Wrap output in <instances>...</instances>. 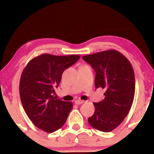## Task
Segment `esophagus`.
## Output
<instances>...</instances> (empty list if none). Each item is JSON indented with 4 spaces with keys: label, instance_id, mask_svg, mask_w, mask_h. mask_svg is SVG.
Returning <instances> with one entry per match:
<instances>
[{
    "label": "esophagus",
    "instance_id": "obj_1",
    "mask_svg": "<svg viewBox=\"0 0 154 154\" xmlns=\"http://www.w3.org/2000/svg\"><path fill=\"white\" fill-rule=\"evenodd\" d=\"M84 103V101L83 100H77L74 101V103H75L76 105H80V104H83V103Z\"/></svg>",
    "mask_w": 154,
    "mask_h": 154
}]
</instances>
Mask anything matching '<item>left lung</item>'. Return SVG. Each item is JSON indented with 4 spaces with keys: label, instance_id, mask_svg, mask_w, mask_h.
<instances>
[{
    "label": "left lung",
    "instance_id": "obj_1",
    "mask_svg": "<svg viewBox=\"0 0 154 154\" xmlns=\"http://www.w3.org/2000/svg\"><path fill=\"white\" fill-rule=\"evenodd\" d=\"M83 60L94 70L96 88L106 89L104 99L94 103V113L89 125L102 132L119 126L130 112L135 94V76L129 60L119 51H102L83 56Z\"/></svg>",
    "mask_w": 154,
    "mask_h": 154
}]
</instances>
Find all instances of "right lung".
I'll return each mask as SVG.
<instances>
[{
    "label": "right lung",
    "mask_w": 154,
    "mask_h": 154,
    "mask_svg": "<svg viewBox=\"0 0 154 154\" xmlns=\"http://www.w3.org/2000/svg\"><path fill=\"white\" fill-rule=\"evenodd\" d=\"M78 55L42 54L29 62L20 80L19 93L26 114L38 128L53 133L66 123L72 103L55 99L63 71L77 63Z\"/></svg>",
    "instance_id": "1"
}]
</instances>
